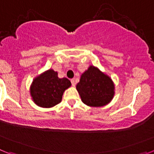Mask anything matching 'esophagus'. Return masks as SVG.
<instances>
[{
  "mask_svg": "<svg viewBox=\"0 0 154 154\" xmlns=\"http://www.w3.org/2000/svg\"><path fill=\"white\" fill-rule=\"evenodd\" d=\"M71 82H72V86H75V81L74 79H71Z\"/></svg>",
  "mask_w": 154,
  "mask_h": 154,
  "instance_id": "34e87169",
  "label": "esophagus"
}]
</instances>
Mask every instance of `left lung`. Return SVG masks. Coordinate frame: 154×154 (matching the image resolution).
<instances>
[{
    "label": "left lung",
    "mask_w": 154,
    "mask_h": 154,
    "mask_svg": "<svg viewBox=\"0 0 154 154\" xmlns=\"http://www.w3.org/2000/svg\"><path fill=\"white\" fill-rule=\"evenodd\" d=\"M76 89L82 101L92 107L108 104L114 96V84L108 75L92 65L82 74Z\"/></svg>",
    "instance_id": "1"
}]
</instances>
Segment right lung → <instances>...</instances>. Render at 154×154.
<instances>
[{
  "instance_id": "right-lung-1",
  "label": "right lung",
  "mask_w": 154,
  "mask_h": 154,
  "mask_svg": "<svg viewBox=\"0 0 154 154\" xmlns=\"http://www.w3.org/2000/svg\"><path fill=\"white\" fill-rule=\"evenodd\" d=\"M70 86L68 79H59L57 72L49 69L34 79L30 92L35 104L50 108L61 103L64 92Z\"/></svg>"
}]
</instances>
